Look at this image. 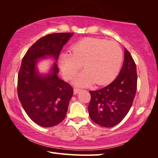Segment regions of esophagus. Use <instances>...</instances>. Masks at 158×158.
Returning a JSON list of instances; mask_svg holds the SVG:
<instances>
[{
  "instance_id": "1",
  "label": "esophagus",
  "mask_w": 158,
  "mask_h": 158,
  "mask_svg": "<svg viewBox=\"0 0 158 158\" xmlns=\"http://www.w3.org/2000/svg\"><path fill=\"white\" fill-rule=\"evenodd\" d=\"M81 89H79V88H75L74 89V94H78L79 92H81Z\"/></svg>"
}]
</instances>
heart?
I'll return each instance as SVG.
<instances>
[{
  "mask_svg": "<svg viewBox=\"0 0 158 158\" xmlns=\"http://www.w3.org/2000/svg\"><path fill=\"white\" fill-rule=\"evenodd\" d=\"M122 51L115 41L97 38H85L71 47V53L63 52L59 56V65L66 79L77 76V85H88L96 82L98 85L109 83L115 78L122 64Z\"/></svg>",
  "mask_w": 158,
  "mask_h": 158,
  "instance_id": "1",
  "label": "heart"
}]
</instances>
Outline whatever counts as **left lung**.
<instances>
[{
    "label": "left lung",
    "mask_w": 158,
    "mask_h": 158,
    "mask_svg": "<svg viewBox=\"0 0 158 158\" xmlns=\"http://www.w3.org/2000/svg\"><path fill=\"white\" fill-rule=\"evenodd\" d=\"M137 89L136 66L125 48L122 70L114 81L102 89L89 91L90 118L99 126L111 127L119 123L132 106Z\"/></svg>",
    "instance_id": "obj_1"
}]
</instances>
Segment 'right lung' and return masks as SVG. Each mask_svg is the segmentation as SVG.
<instances>
[{
	"label": "right lung",
	"mask_w": 158,
	"mask_h": 158,
	"mask_svg": "<svg viewBox=\"0 0 158 158\" xmlns=\"http://www.w3.org/2000/svg\"><path fill=\"white\" fill-rule=\"evenodd\" d=\"M73 33H53L36 41L23 56L18 77V95L26 114L42 127L58 125L66 117L73 88L60 79L54 62L50 73L41 75L36 62L47 56L58 60L60 53Z\"/></svg>",
	"instance_id": "add662e5"
}]
</instances>
